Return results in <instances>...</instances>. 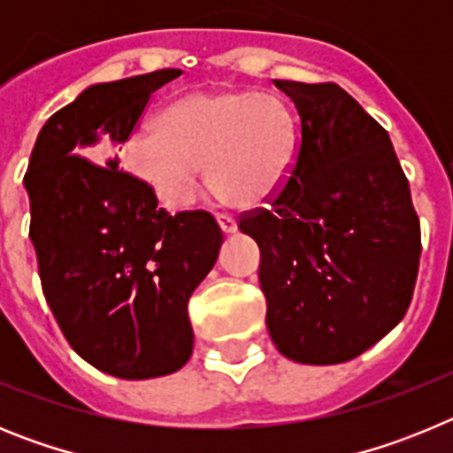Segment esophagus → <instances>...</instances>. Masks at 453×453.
<instances>
[{
    "label": "esophagus",
    "mask_w": 453,
    "mask_h": 453,
    "mask_svg": "<svg viewBox=\"0 0 453 453\" xmlns=\"http://www.w3.org/2000/svg\"><path fill=\"white\" fill-rule=\"evenodd\" d=\"M218 222H219V226H222L224 234H234V231L238 229V222H235L234 215H229V213H218Z\"/></svg>",
    "instance_id": "1"
}]
</instances>
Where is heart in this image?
I'll list each match as a JSON object with an SVG mask.
<instances>
[{
  "label": "heart",
  "instance_id": "obj_1",
  "mask_svg": "<svg viewBox=\"0 0 453 453\" xmlns=\"http://www.w3.org/2000/svg\"><path fill=\"white\" fill-rule=\"evenodd\" d=\"M127 140L122 163L170 206H186L202 170L224 202L263 206L290 183L299 129L290 108L256 90L190 92Z\"/></svg>",
  "mask_w": 453,
  "mask_h": 453
}]
</instances>
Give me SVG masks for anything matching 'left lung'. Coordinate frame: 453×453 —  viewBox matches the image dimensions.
<instances>
[{
  "mask_svg": "<svg viewBox=\"0 0 453 453\" xmlns=\"http://www.w3.org/2000/svg\"><path fill=\"white\" fill-rule=\"evenodd\" d=\"M299 113L295 174L267 208L240 215L258 242L276 349L306 365L361 356L406 315L419 219L390 135L335 83L274 81Z\"/></svg>",
  "mask_w": 453,
  "mask_h": 453,
  "instance_id": "left-lung-1",
  "label": "left lung"
}]
</instances>
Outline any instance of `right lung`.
<instances>
[{"label":"right lung","instance_id":"obj_1","mask_svg":"<svg viewBox=\"0 0 453 453\" xmlns=\"http://www.w3.org/2000/svg\"><path fill=\"white\" fill-rule=\"evenodd\" d=\"M181 70L97 83L40 129L24 188L42 292L70 347L118 379L181 370L192 354L188 299L215 265L208 211L170 215L119 170L151 95ZM92 155V159L87 156Z\"/></svg>","mask_w":453,"mask_h":453}]
</instances>
